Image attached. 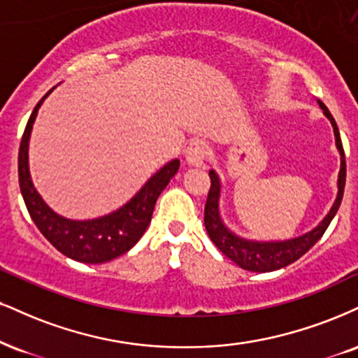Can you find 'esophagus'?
<instances>
[{
	"instance_id": "1",
	"label": "esophagus",
	"mask_w": 358,
	"mask_h": 358,
	"mask_svg": "<svg viewBox=\"0 0 358 358\" xmlns=\"http://www.w3.org/2000/svg\"><path fill=\"white\" fill-rule=\"evenodd\" d=\"M206 153H208V148H206L203 141H192V143L188 145L187 152H185V160H187L190 166H201L205 163Z\"/></svg>"
}]
</instances>
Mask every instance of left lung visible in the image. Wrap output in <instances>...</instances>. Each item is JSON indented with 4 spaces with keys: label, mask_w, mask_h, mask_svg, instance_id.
<instances>
[{
    "label": "left lung",
    "mask_w": 358,
    "mask_h": 358,
    "mask_svg": "<svg viewBox=\"0 0 358 358\" xmlns=\"http://www.w3.org/2000/svg\"><path fill=\"white\" fill-rule=\"evenodd\" d=\"M324 115L329 118L334 128L335 135V146H337L340 155V171L337 178V196H335L334 205L330 206L329 213L325 215L324 220L315 228L307 231V234L295 236V238L288 240H268V242H262V240H248L243 236L236 235L223 222L220 213V198H222V182L220 176L215 170H210V180H212V187H210L208 200L205 206V228L208 231V236L212 242L217 245L223 255H227L231 262H235L240 268L248 270V272H273V270L283 268V266L294 264L300 257L305 255L310 248L315 245L325 230L329 228L330 222L334 220L335 213L338 212V206L342 203L343 188H345V153H343L342 140H340V131L337 123H335L334 116L320 100H317Z\"/></svg>",
    "instance_id": "8db88e82"
}]
</instances>
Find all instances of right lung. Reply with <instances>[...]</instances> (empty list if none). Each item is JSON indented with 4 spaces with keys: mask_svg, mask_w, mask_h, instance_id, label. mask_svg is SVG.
<instances>
[{
    "mask_svg": "<svg viewBox=\"0 0 358 358\" xmlns=\"http://www.w3.org/2000/svg\"><path fill=\"white\" fill-rule=\"evenodd\" d=\"M55 88H51L34 106L24 128L23 138H21L18 153L21 195L34 225L58 252L81 264H105L127 253L143 236L152 222L155 203L178 171L180 160L173 158L166 165H163L157 173L150 176L148 182L127 203L116 208L115 212L98 218H90V220H71V218L62 217L46 205V201L34 188L28 162L29 136H31L38 110Z\"/></svg>",
    "mask_w": 358,
    "mask_h": 358,
    "instance_id": "obj_1",
    "label": "right lung"
}]
</instances>
